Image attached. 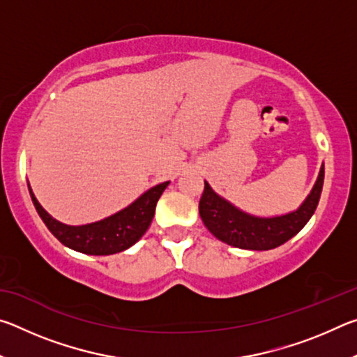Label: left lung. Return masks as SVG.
Wrapping results in <instances>:
<instances>
[{
  "mask_svg": "<svg viewBox=\"0 0 357 357\" xmlns=\"http://www.w3.org/2000/svg\"><path fill=\"white\" fill-rule=\"evenodd\" d=\"M323 183L324 165L319 168L312 192L298 209L277 217H257L233 206L204 181L198 209L204 225L222 243L247 250H271L296 236L310 220L321 197Z\"/></svg>",
  "mask_w": 357,
  "mask_h": 357,
  "instance_id": "1",
  "label": "left lung"
}]
</instances>
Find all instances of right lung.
Listing matches in <instances>:
<instances>
[{
    "label": "right lung",
    "instance_id": "obj_1",
    "mask_svg": "<svg viewBox=\"0 0 357 357\" xmlns=\"http://www.w3.org/2000/svg\"><path fill=\"white\" fill-rule=\"evenodd\" d=\"M168 184H170V181L151 187L149 190L138 197L128 208L121 209L119 213L107 217L104 220L80 227L66 225V223L53 219L36 200L29 184L28 189L40 219L44 220L47 228L59 243L72 250L86 253V255H113V253L129 249L146 233L151 222H153L155 204Z\"/></svg>",
    "mask_w": 357,
    "mask_h": 357
}]
</instances>
